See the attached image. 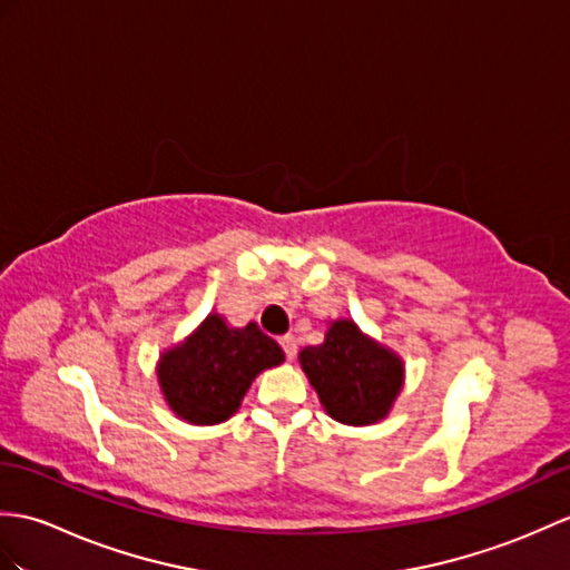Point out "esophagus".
<instances>
[{
	"label": "esophagus",
	"mask_w": 570,
	"mask_h": 570,
	"mask_svg": "<svg viewBox=\"0 0 570 570\" xmlns=\"http://www.w3.org/2000/svg\"><path fill=\"white\" fill-rule=\"evenodd\" d=\"M279 345H282L284 354H286V360H294V356H296V337L294 335H284L279 340Z\"/></svg>",
	"instance_id": "obj_1"
}]
</instances>
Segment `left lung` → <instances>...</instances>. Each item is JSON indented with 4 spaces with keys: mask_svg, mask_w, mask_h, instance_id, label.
Returning a JSON list of instances; mask_svg holds the SVG:
<instances>
[{
    "mask_svg": "<svg viewBox=\"0 0 570 570\" xmlns=\"http://www.w3.org/2000/svg\"><path fill=\"white\" fill-rule=\"evenodd\" d=\"M298 362L325 413L342 425H374L389 415L403 389L401 356L352 321L330 323L323 345L301 350Z\"/></svg>",
    "mask_w": 570,
    "mask_h": 570,
    "instance_id": "8db88e82",
    "label": "left lung"
}]
</instances>
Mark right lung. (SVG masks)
<instances>
[{
  "instance_id": "1",
  "label": "right lung",
  "mask_w": 570,
  "mask_h": 570,
  "mask_svg": "<svg viewBox=\"0 0 570 570\" xmlns=\"http://www.w3.org/2000/svg\"><path fill=\"white\" fill-rule=\"evenodd\" d=\"M282 362V347L257 323L230 327L210 313L187 340L160 356L157 381L177 417L191 425H218L240 407L255 376Z\"/></svg>"
}]
</instances>
